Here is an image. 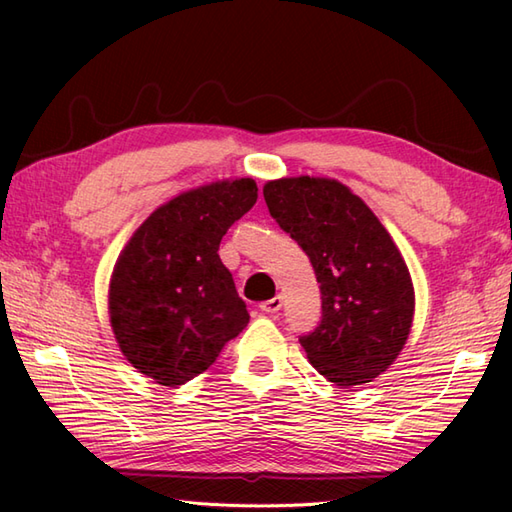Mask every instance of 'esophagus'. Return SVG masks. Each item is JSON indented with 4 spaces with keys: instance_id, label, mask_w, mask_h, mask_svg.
Segmentation results:
<instances>
[{
    "instance_id": "obj_1",
    "label": "esophagus",
    "mask_w": 512,
    "mask_h": 512,
    "mask_svg": "<svg viewBox=\"0 0 512 512\" xmlns=\"http://www.w3.org/2000/svg\"><path fill=\"white\" fill-rule=\"evenodd\" d=\"M281 303H284V299H281V297L277 295V297H273V299L259 303V310H262L264 314H275V312L281 310Z\"/></svg>"
}]
</instances>
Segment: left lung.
<instances>
[{"label":"left lung","mask_w":512,"mask_h":512,"mask_svg":"<svg viewBox=\"0 0 512 512\" xmlns=\"http://www.w3.org/2000/svg\"><path fill=\"white\" fill-rule=\"evenodd\" d=\"M264 200L319 281L321 323L299 339L312 367L343 389L372 383L405 347L416 308L394 239L339 180H270Z\"/></svg>","instance_id":"1"}]
</instances>
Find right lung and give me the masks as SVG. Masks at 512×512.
Wrapping results in <instances>:
<instances>
[{"mask_svg":"<svg viewBox=\"0 0 512 512\" xmlns=\"http://www.w3.org/2000/svg\"><path fill=\"white\" fill-rule=\"evenodd\" d=\"M257 202L253 178L217 180L171 198L136 228L110 279V323L123 356L158 385L206 372L246 328V303L220 242Z\"/></svg>","mask_w":512,"mask_h":512,"instance_id":"right-lung-1","label":"right lung"}]
</instances>
